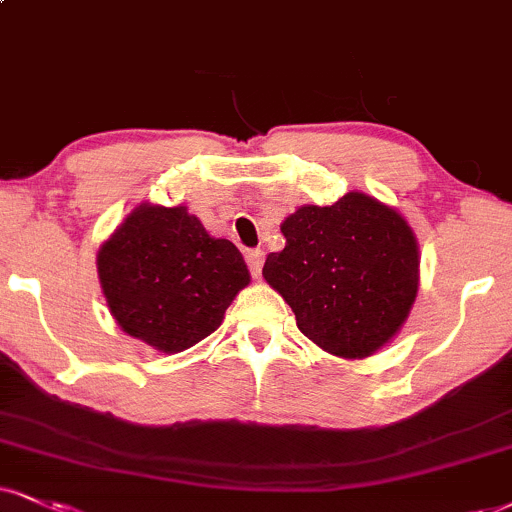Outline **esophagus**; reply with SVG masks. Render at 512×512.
<instances>
[{"instance_id":"obj_1","label":"esophagus","mask_w":512,"mask_h":512,"mask_svg":"<svg viewBox=\"0 0 512 512\" xmlns=\"http://www.w3.org/2000/svg\"><path fill=\"white\" fill-rule=\"evenodd\" d=\"M246 266H249L251 275H254V277L261 275V268H263V251H261V249H249V251H246Z\"/></svg>"}]
</instances>
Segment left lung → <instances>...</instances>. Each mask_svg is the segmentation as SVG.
Segmentation results:
<instances>
[{
    "instance_id": "obj_1",
    "label": "left lung",
    "mask_w": 512,
    "mask_h": 512,
    "mask_svg": "<svg viewBox=\"0 0 512 512\" xmlns=\"http://www.w3.org/2000/svg\"><path fill=\"white\" fill-rule=\"evenodd\" d=\"M287 244L263 277L320 349L363 358L387 344L418 294V242L394 208L361 192L301 206L282 223Z\"/></svg>"
}]
</instances>
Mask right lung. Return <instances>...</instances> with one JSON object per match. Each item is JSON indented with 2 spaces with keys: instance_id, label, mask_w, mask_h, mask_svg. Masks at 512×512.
I'll return each instance as SVG.
<instances>
[{
  "instance_id": "1",
  "label": "right lung",
  "mask_w": 512,
  "mask_h": 512,
  "mask_svg": "<svg viewBox=\"0 0 512 512\" xmlns=\"http://www.w3.org/2000/svg\"><path fill=\"white\" fill-rule=\"evenodd\" d=\"M99 280L130 337L178 353L216 332L249 285L239 249L206 232L185 206H140L99 249Z\"/></svg>"
}]
</instances>
